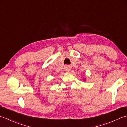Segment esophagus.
Returning <instances> with one entry per match:
<instances>
[{"label":"esophagus","instance_id":"34e87169","mask_svg":"<svg viewBox=\"0 0 127 127\" xmlns=\"http://www.w3.org/2000/svg\"><path fill=\"white\" fill-rule=\"evenodd\" d=\"M64 69L66 72H69V71H71V67L69 66H66L65 68H64Z\"/></svg>","mask_w":127,"mask_h":127}]
</instances>
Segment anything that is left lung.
<instances>
[{
  "mask_svg": "<svg viewBox=\"0 0 127 127\" xmlns=\"http://www.w3.org/2000/svg\"><path fill=\"white\" fill-rule=\"evenodd\" d=\"M84 81H85V79H84Z\"/></svg>",
  "mask_w": 127,
  "mask_h": 127,
  "instance_id": "1",
  "label": "left lung"
}]
</instances>
